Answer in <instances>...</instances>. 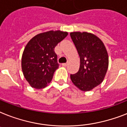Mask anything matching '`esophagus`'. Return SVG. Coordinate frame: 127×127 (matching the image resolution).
I'll use <instances>...</instances> for the list:
<instances>
[{
  "label": "esophagus",
  "instance_id": "34e87169",
  "mask_svg": "<svg viewBox=\"0 0 127 127\" xmlns=\"http://www.w3.org/2000/svg\"><path fill=\"white\" fill-rule=\"evenodd\" d=\"M62 65L63 66H66L68 65V63H63L62 64Z\"/></svg>",
  "mask_w": 127,
  "mask_h": 127
}]
</instances>
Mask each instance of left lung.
<instances>
[{
	"label": "left lung",
	"instance_id": "1",
	"mask_svg": "<svg viewBox=\"0 0 127 127\" xmlns=\"http://www.w3.org/2000/svg\"><path fill=\"white\" fill-rule=\"evenodd\" d=\"M70 37L80 58L79 70L70 74L72 83L80 90L89 91L104 80L108 68V55L103 42L86 32H71Z\"/></svg>",
	"mask_w": 127,
	"mask_h": 127
}]
</instances>
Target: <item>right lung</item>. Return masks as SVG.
Returning <instances> with one entry per match:
<instances>
[{"mask_svg": "<svg viewBox=\"0 0 127 127\" xmlns=\"http://www.w3.org/2000/svg\"><path fill=\"white\" fill-rule=\"evenodd\" d=\"M67 35L66 32L50 31L37 34L28 42L23 53L21 66L32 87L44 88L52 80L59 65L54 49Z\"/></svg>", "mask_w": 127, "mask_h": 127, "instance_id": "1", "label": "right lung"}]
</instances>
